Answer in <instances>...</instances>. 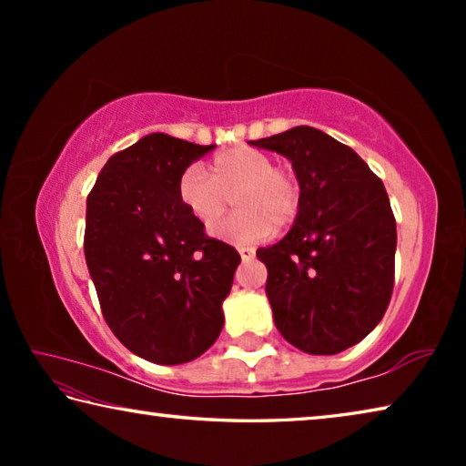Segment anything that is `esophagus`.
Segmentation results:
<instances>
[{
  "label": "esophagus",
  "mask_w": 466,
  "mask_h": 466,
  "mask_svg": "<svg viewBox=\"0 0 466 466\" xmlns=\"http://www.w3.org/2000/svg\"><path fill=\"white\" fill-rule=\"evenodd\" d=\"M238 252H240L242 261H252V258H255V248L252 247H240Z\"/></svg>",
  "instance_id": "34e87169"
}]
</instances>
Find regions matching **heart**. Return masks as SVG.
<instances>
[{"label": "heart", "mask_w": 466, "mask_h": 466, "mask_svg": "<svg viewBox=\"0 0 466 466\" xmlns=\"http://www.w3.org/2000/svg\"><path fill=\"white\" fill-rule=\"evenodd\" d=\"M177 193L203 228L218 224L234 199L238 211L211 232L238 247L261 242L273 226H289L302 208V185L296 172L275 164L271 154L248 146L218 154L209 164V175L197 164L185 168Z\"/></svg>", "instance_id": "obj_1"}]
</instances>
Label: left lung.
<instances>
[{
  "instance_id": "1",
  "label": "left lung",
  "mask_w": 466,
  "mask_h": 466,
  "mask_svg": "<svg viewBox=\"0 0 466 466\" xmlns=\"http://www.w3.org/2000/svg\"><path fill=\"white\" fill-rule=\"evenodd\" d=\"M286 156L302 185L291 230L258 248L286 341L310 356L360 343L389 309L397 222L382 180L350 146L314 127L248 141Z\"/></svg>"
}]
</instances>
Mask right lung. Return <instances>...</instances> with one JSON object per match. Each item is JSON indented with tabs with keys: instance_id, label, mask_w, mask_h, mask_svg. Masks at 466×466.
<instances>
[{
	"instance_id": "1",
	"label": "right lung",
	"mask_w": 466,
	"mask_h": 466,
	"mask_svg": "<svg viewBox=\"0 0 466 466\" xmlns=\"http://www.w3.org/2000/svg\"><path fill=\"white\" fill-rule=\"evenodd\" d=\"M216 146L149 133L108 157L86 208L84 255L102 317L136 356L185 364L216 343L240 255L178 201L180 172Z\"/></svg>"
}]
</instances>
